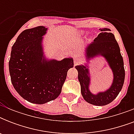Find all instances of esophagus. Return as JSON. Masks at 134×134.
<instances>
[{"label": "esophagus", "mask_w": 134, "mask_h": 134, "mask_svg": "<svg viewBox=\"0 0 134 134\" xmlns=\"http://www.w3.org/2000/svg\"><path fill=\"white\" fill-rule=\"evenodd\" d=\"M80 63V60L78 58H74V65H77L79 63Z\"/></svg>", "instance_id": "1"}]
</instances>
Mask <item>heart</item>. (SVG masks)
<instances>
[{
	"mask_svg": "<svg viewBox=\"0 0 134 134\" xmlns=\"http://www.w3.org/2000/svg\"><path fill=\"white\" fill-rule=\"evenodd\" d=\"M80 34L83 35V32H80Z\"/></svg>",
	"mask_w": 134,
	"mask_h": 134,
	"instance_id": "1",
	"label": "heart"
}]
</instances>
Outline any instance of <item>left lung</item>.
I'll use <instances>...</instances> for the list:
<instances>
[{
    "label": "left lung",
    "mask_w": 134,
    "mask_h": 134,
    "mask_svg": "<svg viewBox=\"0 0 134 134\" xmlns=\"http://www.w3.org/2000/svg\"><path fill=\"white\" fill-rule=\"evenodd\" d=\"M92 42L88 44L84 49L85 63L76 65L78 79L81 85V92L86 102L94 106H106L110 104L118 95L125 81V71L124 62L119 45L114 35L108 32L107 28H101ZM102 56L112 71L113 80L111 86L105 91L93 93L90 90L91 76L89 63L95 57Z\"/></svg>",
    "instance_id": "8db88e82"
}]
</instances>
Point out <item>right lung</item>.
<instances>
[{"mask_svg": "<svg viewBox=\"0 0 134 134\" xmlns=\"http://www.w3.org/2000/svg\"><path fill=\"white\" fill-rule=\"evenodd\" d=\"M48 28L40 26L24 30L12 47L9 71L16 91L30 103L44 104L61 92L67 71L74 67L72 57L61 60L48 58L44 40Z\"/></svg>", "mask_w": 134, "mask_h": 134, "instance_id": "1", "label": "right lung"}]
</instances>
